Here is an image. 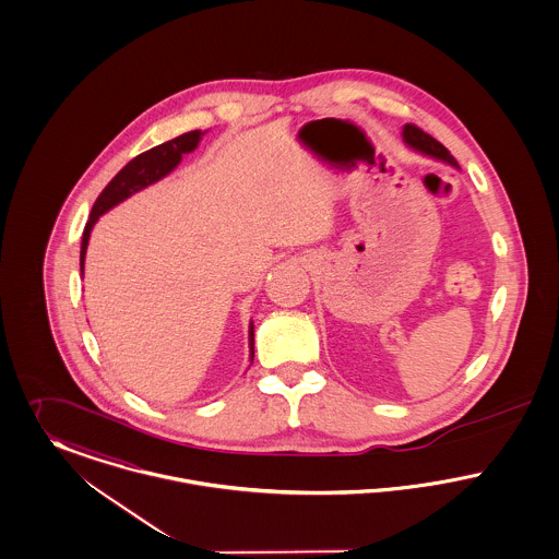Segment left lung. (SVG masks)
Returning <instances> with one entry per match:
<instances>
[{
  "label": "left lung",
  "mask_w": 559,
  "mask_h": 559,
  "mask_svg": "<svg viewBox=\"0 0 559 559\" xmlns=\"http://www.w3.org/2000/svg\"><path fill=\"white\" fill-rule=\"evenodd\" d=\"M403 141H405V145L407 147H412L414 152H418V154H423V156H428V158H435V160H441V163H445V165L456 166L459 168V163L454 160V156L437 141V139H432L430 134H427L425 131H420L418 127H414V124H405L403 127Z\"/></svg>",
  "instance_id": "8db88e82"
}]
</instances>
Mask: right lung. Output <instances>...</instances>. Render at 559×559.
Masks as SVG:
<instances>
[{"label": "right lung", "mask_w": 559, "mask_h": 559, "mask_svg": "<svg viewBox=\"0 0 559 559\" xmlns=\"http://www.w3.org/2000/svg\"><path fill=\"white\" fill-rule=\"evenodd\" d=\"M204 132L206 131L183 132V134L166 141L163 145H156V147L139 154L107 183V188L97 198V202L91 211L88 224H86L84 234H82V249H80V272L82 274H84L88 238H91L93 226L99 222L100 215L107 213L109 209H114L116 204H120L122 200L145 190L147 186L160 181L170 170H175L181 163L183 154H190V152L197 150ZM253 344H255V331H253V321H251L249 323V353H251L249 357H251V362H253V355H255Z\"/></svg>", "instance_id": "1"}]
</instances>
